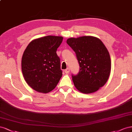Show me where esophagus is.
<instances>
[{
	"label": "esophagus",
	"mask_w": 132,
	"mask_h": 132,
	"mask_svg": "<svg viewBox=\"0 0 132 132\" xmlns=\"http://www.w3.org/2000/svg\"><path fill=\"white\" fill-rule=\"evenodd\" d=\"M69 72H70V69H69V68H67V69L65 70V72L66 73H69Z\"/></svg>",
	"instance_id": "esophagus-1"
}]
</instances>
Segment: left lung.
<instances>
[{
	"instance_id": "1",
	"label": "left lung",
	"mask_w": 132,
	"mask_h": 132,
	"mask_svg": "<svg viewBox=\"0 0 132 132\" xmlns=\"http://www.w3.org/2000/svg\"><path fill=\"white\" fill-rule=\"evenodd\" d=\"M66 43L76 53L80 67L78 74L72 75L75 87L83 93L96 92L106 84L111 73V57L106 47L92 36L71 37Z\"/></svg>"
}]
</instances>
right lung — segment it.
Wrapping results in <instances>:
<instances>
[{
  "instance_id": "obj_1",
  "label": "right lung",
  "mask_w": 132,
  "mask_h": 132,
  "mask_svg": "<svg viewBox=\"0 0 132 132\" xmlns=\"http://www.w3.org/2000/svg\"><path fill=\"white\" fill-rule=\"evenodd\" d=\"M63 37L46 36L32 40L21 59V70L28 85L35 91L47 93L57 86L62 75L56 54Z\"/></svg>"
}]
</instances>
